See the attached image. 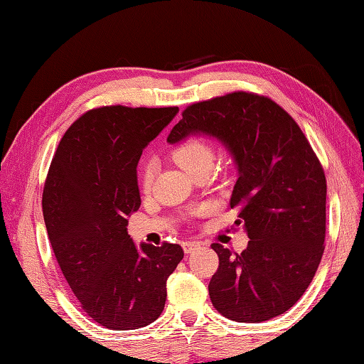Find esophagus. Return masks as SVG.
I'll return each instance as SVG.
<instances>
[{"label":"esophagus","mask_w":364,"mask_h":364,"mask_svg":"<svg viewBox=\"0 0 364 364\" xmlns=\"http://www.w3.org/2000/svg\"><path fill=\"white\" fill-rule=\"evenodd\" d=\"M199 247V243L196 242H183V250L184 253H193V251Z\"/></svg>","instance_id":"34e87169"}]
</instances>
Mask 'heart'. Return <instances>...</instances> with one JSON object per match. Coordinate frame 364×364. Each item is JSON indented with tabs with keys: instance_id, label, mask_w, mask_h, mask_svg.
Instances as JSON below:
<instances>
[{
	"instance_id": "heart-1",
	"label": "heart",
	"mask_w": 364,
	"mask_h": 364,
	"mask_svg": "<svg viewBox=\"0 0 364 364\" xmlns=\"http://www.w3.org/2000/svg\"><path fill=\"white\" fill-rule=\"evenodd\" d=\"M173 161L184 168L188 173L194 175L197 171L207 167H213L215 149L203 138H188L183 143L175 146L171 151ZM156 175V164L153 161H144L140 168V184L144 191H149L153 186Z\"/></svg>"
}]
</instances>
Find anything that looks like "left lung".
I'll return each mask as SVG.
<instances>
[{
  "label": "left lung",
  "mask_w": 364,
  "mask_h": 364,
  "mask_svg": "<svg viewBox=\"0 0 364 364\" xmlns=\"http://www.w3.org/2000/svg\"><path fill=\"white\" fill-rule=\"evenodd\" d=\"M220 140L239 178L230 208L248 235L240 255L213 243L220 266L208 293L221 315L261 323L291 309L318 269L326 234V178L299 125L280 105L251 92L194 103L168 143L189 135Z\"/></svg>",
  "instance_id": "obj_1"
}]
</instances>
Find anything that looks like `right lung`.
Masks as SVG:
<instances>
[{"instance_id":"add662e5","label":"right lung","mask_w":364,"mask_h":364,"mask_svg":"<svg viewBox=\"0 0 364 364\" xmlns=\"http://www.w3.org/2000/svg\"><path fill=\"white\" fill-rule=\"evenodd\" d=\"M178 113L102 107L70 125L52 157L43 215L58 266L92 320L116 331L148 326L183 259L176 243L135 247L127 218L140 208L136 165Z\"/></svg>"}]
</instances>
